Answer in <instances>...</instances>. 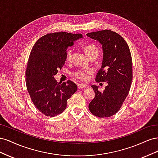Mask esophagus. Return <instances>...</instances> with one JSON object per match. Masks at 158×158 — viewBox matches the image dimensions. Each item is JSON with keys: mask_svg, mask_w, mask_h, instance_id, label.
<instances>
[{"mask_svg": "<svg viewBox=\"0 0 158 158\" xmlns=\"http://www.w3.org/2000/svg\"><path fill=\"white\" fill-rule=\"evenodd\" d=\"M88 85L84 84H78V89H82V88H87Z\"/></svg>", "mask_w": 158, "mask_h": 158, "instance_id": "1", "label": "esophagus"}]
</instances>
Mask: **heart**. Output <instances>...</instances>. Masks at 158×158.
Listing matches in <instances>:
<instances>
[{
  "instance_id": "heart-1",
  "label": "heart",
  "mask_w": 158,
  "mask_h": 158,
  "mask_svg": "<svg viewBox=\"0 0 158 158\" xmlns=\"http://www.w3.org/2000/svg\"><path fill=\"white\" fill-rule=\"evenodd\" d=\"M84 51L86 55L89 57L91 56H97L98 54V49L94 45H88L84 47ZM72 50H69L66 55V59L68 60H70L72 56ZM92 73V70L90 69H81L78 70L73 73V75L74 77L77 78L81 80H86L88 78V74Z\"/></svg>"
}]
</instances>
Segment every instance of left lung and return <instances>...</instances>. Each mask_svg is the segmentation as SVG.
Returning a JSON list of instances; mask_svg holds the SVG:
<instances>
[{"label": "left lung", "instance_id": "8db88e82", "mask_svg": "<svg viewBox=\"0 0 158 158\" xmlns=\"http://www.w3.org/2000/svg\"><path fill=\"white\" fill-rule=\"evenodd\" d=\"M86 35L102 46V63L95 80L107 82L103 92H99L97 85H92L95 95L89 104V109L98 117H111L120 109L131 88L132 80L131 51L125 40L111 30L92 32Z\"/></svg>", "mask_w": 158, "mask_h": 158}]
</instances>
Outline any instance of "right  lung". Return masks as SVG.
<instances>
[{
    "instance_id": "add662e5",
    "label": "right lung",
    "mask_w": 158,
    "mask_h": 158,
    "mask_svg": "<svg viewBox=\"0 0 158 158\" xmlns=\"http://www.w3.org/2000/svg\"><path fill=\"white\" fill-rule=\"evenodd\" d=\"M80 38V33H49L40 38L31 51L26 70L27 92L36 108L47 117L63 113L67 99L77 91L73 82H57L54 76L65 63L68 47Z\"/></svg>"
}]
</instances>
